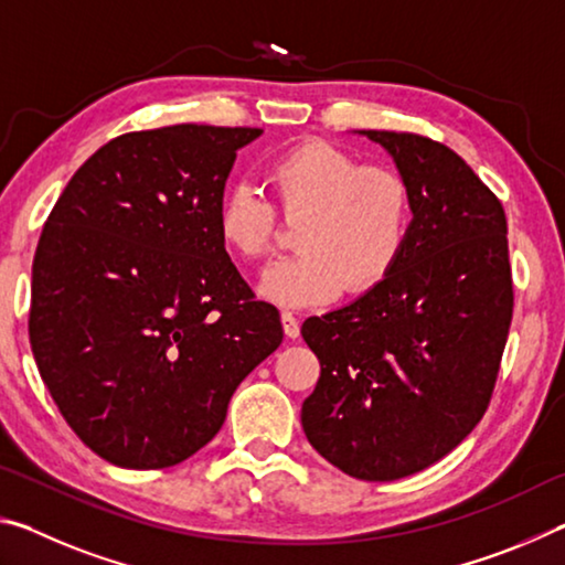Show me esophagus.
Masks as SVG:
<instances>
[{"instance_id":"1","label":"esophagus","mask_w":565,"mask_h":565,"mask_svg":"<svg viewBox=\"0 0 565 565\" xmlns=\"http://www.w3.org/2000/svg\"><path fill=\"white\" fill-rule=\"evenodd\" d=\"M281 327H284L286 339H299L301 327H299V319H296L291 311H284L281 313Z\"/></svg>"}]
</instances>
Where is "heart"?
<instances>
[{
	"label": "heart",
	"instance_id": "1",
	"mask_svg": "<svg viewBox=\"0 0 565 565\" xmlns=\"http://www.w3.org/2000/svg\"><path fill=\"white\" fill-rule=\"evenodd\" d=\"M266 181L296 232L301 254L271 264L259 294L271 303L303 309L379 289L404 256L414 194L394 169L363 167L349 151L306 139L266 167ZM276 209L262 191L234 184L216 206V234L228 254L259 262L274 248Z\"/></svg>",
	"mask_w": 565,
	"mask_h": 565
}]
</instances>
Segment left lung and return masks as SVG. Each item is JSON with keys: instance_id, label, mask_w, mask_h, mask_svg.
Instances as JSON below:
<instances>
[{"instance_id": "obj_1", "label": "left lung", "mask_w": 565, "mask_h": 565, "mask_svg": "<svg viewBox=\"0 0 565 565\" xmlns=\"http://www.w3.org/2000/svg\"><path fill=\"white\" fill-rule=\"evenodd\" d=\"M359 134L408 181L414 224L379 289L303 321L321 376L301 426L343 473L396 481L451 454L489 408L513 317L509 228L456 151L418 134Z\"/></svg>"}]
</instances>
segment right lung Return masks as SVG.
<instances>
[{
    "label": "right lung",
    "instance_id": "right-lung-1",
    "mask_svg": "<svg viewBox=\"0 0 565 565\" xmlns=\"http://www.w3.org/2000/svg\"><path fill=\"white\" fill-rule=\"evenodd\" d=\"M262 129L177 124L111 139L56 199L32 264L30 341L104 461L167 468L218 434L284 329L216 234L236 151Z\"/></svg>",
    "mask_w": 565,
    "mask_h": 565
}]
</instances>
